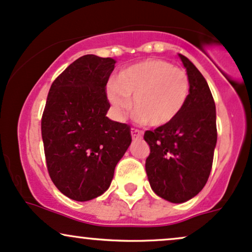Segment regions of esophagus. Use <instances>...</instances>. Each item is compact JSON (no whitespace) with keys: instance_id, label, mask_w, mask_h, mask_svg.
<instances>
[{"instance_id":"obj_1","label":"esophagus","mask_w":252,"mask_h":252,"mask_svg":"<svg viewBox=\"0 0 252 252\" xmlns=\"http://www.w3.org/2000/svg\"><path fill=\"white\" fill-rule=\"evenodd\" d=\"M131 134H132V138L135 139V140H137V139H141V138H143V132L139 131V129L132 128V129H131Z\"/></svg>"}]
</instances>
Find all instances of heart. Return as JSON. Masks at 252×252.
<instances>
[{
    "instance_id": "obj_1",
    "label": "heart",
    "mask_w": 252,
    "mask_h": 252,
    "mask_svg": "<svg viewBox=\"0 0 252 252\" xmlns=\"http://www.w3.org/2000/svg\"><path fill=\"white\" fill-rule=\"evenodd\" d=\"M190 92L189 76L171 62L150 59L121 70L109 85L108 100L118 113L128 107L135 118L151 127L168 125L184 108Z\"/></svg>"
}]
</instances>
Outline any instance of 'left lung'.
<instances>
[{
	"label": "left lung",
	"instance_id": "1",
	"mask_svg": "<svg viewBox=\"0 0 252 252\" xmlns=\"http://www.w3.org/2000/svg\"><path fill=\"white\" fill-rule=\"evenodd\" d=\"M190 92L178 117L168 125L146 131L150 146L145 168L151 189L171 203L197 196L208 182L217 144L216 105L202 73L184 55Z\"/></svg>",
	"mask_w": 252,
	"mask_h": 252
}]
</instances>
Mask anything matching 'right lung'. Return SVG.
<instances>
[{
	"label": "right lung",
	"instance_id": "1",
	"mask_svg": "<svg viewBox=\"0 0 252 252\" xmlns=\"http://www.w3.org/2000/svg\"><path fill=\"white\" fill-rule=\"evenodd\" d=\"M115 60L88 54L50 86L41 132L47 168L61 193L87 202L107 191L131 145V127L106 117V85Z\"/></svg>",
	"mask_w": 252,
	"mask_h": 252
}]
</instances>
